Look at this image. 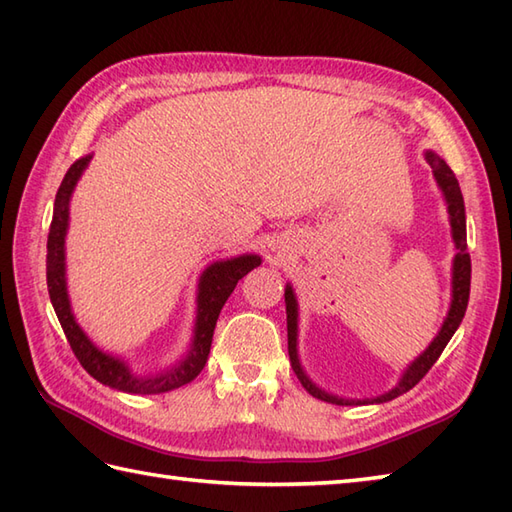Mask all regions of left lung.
Returning a JSON list of instances; mask_svg holds the SVG:
<instances>
[{
  "mask_svg": "<svg viewBox=\"0 0 512 512\" xmlns=\"http://www.w3.org/2000/svg\"><path fill=\"white\" fill-rule=\"evenodd\" d=\"M427 162L433 169V176H436L440 189L444 193V198H447L449 204V215H451V228H453V239H455V248H458V255H455V262H453V301H451V310H449V317L444 321L440 334L433 339V343L429 345V350L424 352L420 358H416L409 367L405 376L398 383V387H394L389 391V394L380 396L372 402H387V400H394L400 394H405L411 387H416L420 380L427 376L429 369L433 367V363L438 361L440 354L444 352V347L451 341V336L458 330V325L464 319V312L466 306H469V292H471V255L469 250H466V215H464V200H462V191H460V182L458 178L453 176L451 167L444 162L442 158H438L433 151H427ZM286 314H288V354H290V365L295 369L297 378L301 380V385L306 387L314 398L325 400V402H332V405H352V400H341L336 396L325 394L319 387H314L308 376L303 374V369L299 365V358H297V301L295 295H292V288H286ZM365 405L367 400H358V405Z\"/></svg>",
  "mask_w": 512,
  "mask_h": 512,
  "instance_id": "left-lung-1",
  "label": "left lung"
}]
</instances>
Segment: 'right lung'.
Segmentation results:
<instances>
[{"mask_svg": "<svg viewBox=\"0 0 512 512\" xmlns=\"http://www.w3.org/2000/svg\"><path fill=\"white\" fill-rule=\"evenodd\" d=\"M92 156H85L76 160L74 165L65 173L61 187L57 191V198H54V211H52V222H50V233H48V255H46V279H48V292L52 308L57 312L61 328L65 332V339H68L74 356L79 358L85 372L92 378L99 380V383L127 391V394H162V391L178 389L182 385L191 383V380L198 376L206 358L211 352V341H213V330L217 317H220V310L231 297L235 290L237 281L250 270L262 264V259L257 255H244L228 259V262H217L204 270L200 279V292H198V323H195V339L187 361L182 365L169 369L165 374H156L151 378H136L129 374V369L116 361V358L107 356L96 350V347L88 341V336L76 325L72 312H70V301L68 292H65V273H63V237L65 228H68V202L76 180L81 178L83 169L88 167Z\"/></svg>", "mask_w": 512, "mask_h": 512, "instance_id": "1", "label": "right lung"}]
</instances>
